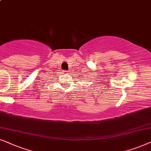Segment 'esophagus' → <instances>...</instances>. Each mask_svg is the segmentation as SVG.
I'll return each mask as SVG.
<instances>
[{"instance_id": "obj_1", "label": "esophagus", "mask_w": 151, "mask_h": 151, "mask_svg": "<svg viewBox=\"0 0 151 151\" xmlns=\"http://www.w3.org/2000/svg\"><path fill=\"white\" fill-rule=\"evenodd\" d=\"M63 73L65 74H68V71H67V70H65V71H63Z\"/></svg>"}]
</instances>
